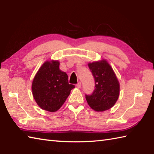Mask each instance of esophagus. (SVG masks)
<instances>
[{
	"label": "esophagus",
	"mask_w": 154,
	"mask_h": 154,
	"mask_svg": "<svg viewBox=\"0 0 154 154\" xmlns=\"http://www.w3.org/2000/svg\"><path fill=\"white\" fill-rule=\"evenodd\" d=\"M76 87H77V88H81V82H79L78 83H77V84H76Z\"/></svg>",
	"instance_id": "obj_1"
}]
</instances>
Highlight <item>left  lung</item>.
Returning <instances> with one entry per match:
<instances>
[{
    "label": "left lung",
    "instance_id": "left-lung-1",
    "mask_svg": "<svg viewBox=\"0 0 154 154\" xmlns=\"http://www.w3.org/2000/svg\"><path fill=\"white\" fill-rule=\"evenodd\" d=\"M95 82V89L90 95L85 94L91 109L103 112L112 108L119 97L120 85L115 73L106 60L88 64Z\"/></svg>",
    "mask_w": 154,
    "mask_h": 154
}]
</instances>
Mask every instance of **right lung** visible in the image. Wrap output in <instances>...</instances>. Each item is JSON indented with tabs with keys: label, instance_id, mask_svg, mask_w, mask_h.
I'll use <instances>...</instances> for the list:
<instances>
[{
	"label": "right lung",
	"instance_id": "1",
	"mask_svg": "<svg viewBox=\"0 0 154 154\" xmlns=\"http://www.w3.org/2000/svg\"><path fill=\"white\" fill-rule=\"evenodd\" d=\"M58 61H45L35 75L32 94L41 109L55 112L63 105L75 85L69 84L66 73L60 69Z\"/></svg>",
	"mask_w": 154,
	"mask_h": 154
}]
</instances>
